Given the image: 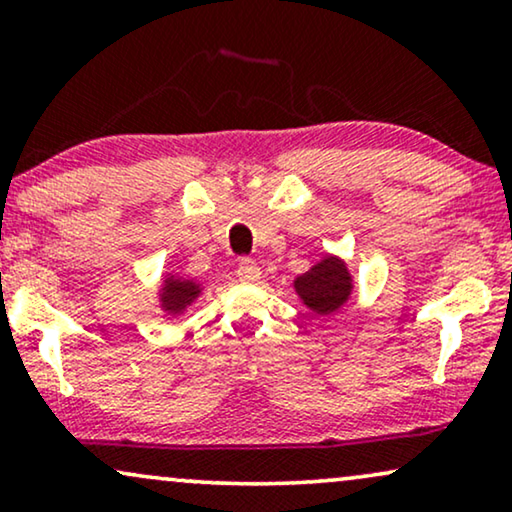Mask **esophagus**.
Listing matches in <instances>:
<instances>
[{
    "mask_svg": "<svg viewBox=\"0 0 512 512\" xmlns=\"http://www.w3.org/2000/svg\"><path fill=\"white\" fill-rule=\"evenodd\" d=\"M236 273H239L241 283H257L259 276H262V271H259V264L255 262L253 257H241L239 259V269H236Z\"/></svg>",
    "mask_w": 512,
    "mask_h": 512,
    "instance_id": "34e87169",
    "label": "esophagus"
}]
</instances>
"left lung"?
<instances>
[{
	"label": "left lung",
	"instance_id": "1",
	"mask_svg": "<svg viewBox=\"0 0 512 512\" xmlns=\"http://www.w3.org/2000/svg\"><path fill=\"white\" fill-rule=\"evenodd\" d=\"M294 290L313 313L329 315L348 301L352 278L341 259L327 255L320 264L294 280Z\"/></svg>",
	"mask_w": 512,
	"mask_h": 512
}]
</instances>
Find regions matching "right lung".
Returning <instances> with one entry per match:
<instances>
[{
    "mask_svg": "<svg viewBox=\"0 0 512 512\" xmlns=\"http://www.w3.org/2000/svg\"><path fill=\"white\" fill-rule=\"evenodd\" d=\"M199 292H201V287L194 283V280L169 276L167 280H164V287H162V294H160L162 308L171 315L183 313L185 308L199 297Z\"/></svg>",
    "mask_w": 512,
    "mask_h": 512,
    "instance_id": "right-lung-1",
    "label": "right lung"
}]
</instances>
